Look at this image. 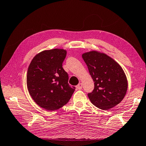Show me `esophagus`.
Segmentation results:
<instances>
[{
	"label": "esophagus",
	"mask_w": 146,
	"mask_h": 146,
	"mask_svg": "<svg viewBox=\"0 0 146 146\" xmlns=\"http://www.w3.org/2000/svg\"><path fill=\"white\" fill-rule=\"evenodd\" d=\"M76 88H77V89L81 90L82 88V83H80V84L76 86Z\"/></svg>",
	"instance_id": "1"
}]
</instances>
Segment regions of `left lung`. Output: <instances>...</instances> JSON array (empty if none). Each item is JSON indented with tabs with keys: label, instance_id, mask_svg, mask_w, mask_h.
I'll use <instances>...</instances> for the list:
<instances>
[{
	"label": "left lung",
	"instance_id": "obj_1",
	"mask_svg": "<svg viewBox=\"0 0 146 146\" xmlns=\"http://www.w3.org/2000/svg\"><path fill=\"white\" fill-rule=\"evenodd\" d=\"M82 56L94 82V89L88 94L91 102L102 110L118 104L128 88L127 76L121 66L99 51L91 50Z\"/></svg>",
	"mask_w": 146,
	"mask_h": 146
}]
</instances>
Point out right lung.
<instances>
[{
	"mask_svg": "<svg viewBox=\"0 0 146 146\" xmlns=\"http://www.w3.org/2000/svg\"><path fill=\"white\" fill-rule=\"evenodd\" d=\"M66 56L62 48L45 50L31 60L28 68V90L36 104L47 111H54L66 104L75 87L68 84V75L62 67Z\"/></svg>",
	"mask_w": 146,
	"mask_h": 146,
	"instance_id": "1",
	"label": "right lung"
}]
</instances>
